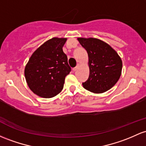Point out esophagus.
I'll return each instance as SVG.
<instances>
[{
    "instance_id": "obj_1",
    "label": "esophagus",
    "mask_w": 146,
    "mask_h": 146,
    "mask_svg": "<svg viewBox=\"0 0 146 146\" xmlns=\"http://www.w3.org/2000/svg\"><path fill=\"white\" fill-rule=\"evenodd\" d=\"M78 67H79V65H78V66H77L75 67V68H73V71H76V70L77 69H78Z\"/></svg>"
}]
</instances>
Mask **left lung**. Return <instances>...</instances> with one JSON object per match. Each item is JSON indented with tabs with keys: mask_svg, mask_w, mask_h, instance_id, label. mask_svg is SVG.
Returning a JSON list of instances; mask_svg holds the SVG:
<instances>
[{
	"mask_svg": "<svg viewBox=\"0 0 146 146\" xmlns=\"http://www.w3.org/2000/svg\"><path fill=\"white\" fill-rule=\"evenodd\" d=\"M87 51L89 76L83 87L86 90L101 94L116 84L121 75L122 60L115 50L107 43L96 38H78Z\"/></svg>",
	"mask_w": 146,
	"mask_h": 146,
	"instance_id": "8db88e82",
	"label": "left lung"
}]
</instances>
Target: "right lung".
<instances>
[{"instance_id": "add662e5", "label": "right lung", "mask_w": 146, "mask_h": 146, "mask_svg": "<svg viewBox=\"0 0 146 146\" xmlns=\"http://www.w3.org/2000/svg\"><path fill=\"white\" fill-rule=\"evenodd\" d=\"M66 39L48 40L30 57L24 73L29 88L36 95L50 98L63 89L66 76L71 70L62 49Z\"/></svg>"}]
</instances>
